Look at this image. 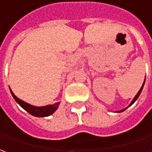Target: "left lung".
<instances>
[{"mask_svg": "<svg viewBox=\"0 0 152 152\" xmlns=\"http://www.w3.org/2000/svg\"><path fill=\"white\" fill-rule=\"evenodd\" d=\"M144 84H145V81H144V83H143V85H142V86H141V89H140V91H138V93L137 94V96H136L134 97V99H133V101H132V103L130 104V106H132V105L133 103H134V102H136V101H137V98L139 97V96H140V94H141V91H142V89H143V86H144ZM125 110H126V108H125V109H123V110H121V111H120L119 112H121V111H125Z\"/></svg>", "mask_w": 152, "mask_h": 152, "instance_id": "obj_1", "label": "left lung"}]
</instances>
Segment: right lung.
Returning <instances> with one entry per match:
<instances>
[{
  "instance_id": "obj_1",
  "label": "right lung",
  "mask_w": 152,
  "mask_h": 152,
  "mask_svg": "<svg viewBox=\"0 0 152 152\" xmlns=\"http://www.w3.org/2000/svg\"><path fill=\"white\" fill-rule=\"evenodd\" d=\"M11 92L12 96L15 100V102H17L20 106H21L23 109H25L26 111H28L31 115H35V116H37V117H44V116H48V115H51L58 108L59 104H60L59 102H57V103H55L53 105H49V106H41V107L34 106L30 105L28 103H26V102H23V101H21L19 98L16 97L14 95V93L11 91Z\"/></svg>"
}]
</instances>
